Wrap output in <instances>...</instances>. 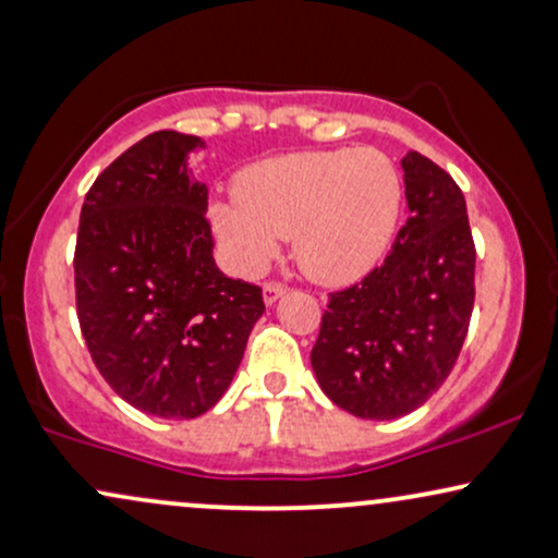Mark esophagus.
<instances>
[{
    "mask_svg": "<svg viewBox=\"0 0 558 558\" xmlns=\"http://www.w3.org/2000/svg\"><path fill=\"white\" fill-rule=\"evenodd\" d=\"M288 291V288L283 283H278V280H270V283H265V288H262V296H265V304H275L283 293Z\"/></svg>",
    "mask_w": 558,
    "mask_h": 558,
    "instance_id": "34e87169",
    "label": "esophagus"
}]
</instances>
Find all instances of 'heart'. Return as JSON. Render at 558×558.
<instances>
[{
  "mask_svg": "<svg viewBox=\"0 0 558 558\" xmlns=\"http://www.w3.org/2000/svg\"><path fill=\"white\" fill-rule=\"evenodd\" d=\"M233 204H215L213 226L241 270H259L275 239L293 241V259L317 283L367 275L393 241L401 175L373 146L312 149L262 159L239 172Z\"/></svg>",
  "mask_w": 558,
  "mask_h": 558,
  "instance_id": "1",
  "label": "heart"
}]
</instances>
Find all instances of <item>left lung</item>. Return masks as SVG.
Returning a JSON list of instances; mask_svg holds the SVG:
<instances>
[{
    "instance_id": "left-lung-1",
    "label": "left lung",
    "mask_w": 558,
    "mask_h": 558,
    "mask_svg": "<svg viewBox=\"0 0 558 558\" xmlns=\"http://www.w3.org/2000/svg\"><path fill=\"white\" fill-rule=\"evenodd\" d=\"M409 220L380 267L328 293L312 349L325 396L362 420L414 412L444 386L475 306V241L462 189L420 151L401 159Z\"/></svg>"
}]
</instances>
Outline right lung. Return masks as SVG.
Here are the masks:
<instances>
[{"instance_id":"obj_1","label":"right lung","mask_w":558,"mask_h":558,"mask_svg":"<svg viewBox=\"0 0 558 558\" xmlns=\"http://www.w3.org/2000/svg\"><path fill=\"white\" fill-rule=\"evenodd\" d=\"M196 136L157 131L88 189L75 239V312L88 354L120 399L194 420L226 393L262 288L217 270L207 185L189 178Z\"/></svg>"}]
</instances>
